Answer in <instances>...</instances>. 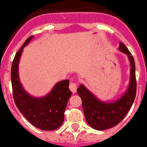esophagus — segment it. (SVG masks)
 <instances>
[{"mask_svg":"<svg viewBox=\"0 0 147 147\" xmlns=\"http://www.w3.org/2000/svg\"><path fill=\"white\" fill-rule=\"evenodd\" d=\"M69 88H70V91L73 92V93H75L77 92V86L76 83H70V86H69Z\"/></svg>","mask_w":147,"mask_h":147,"instance_id":"1","label":"esophagus"}]
</instances>
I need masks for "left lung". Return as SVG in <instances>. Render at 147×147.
Listing matches in <instances>:
<instances>
[{"instance_id": "left-lung-1", "label": "left lung", "mask_w": 147, "mask_h": 147, "mask_svg": "<svg viewBox=\"0 0 147 147\" xmlns=\"http://www.w3.org/2000/svg\"><path fill=\"white\" fill-rule=\"evenodd\" d=\"M118 50L127 56L131 67L128 86L119 98L112 101L101 100L83 83L80 84L77 89V93L82 99L86 121L91 127L97 131L107 130L120 123L133 105L136 96L134 59L121 42Z\"/></svg>"}]
</instances>
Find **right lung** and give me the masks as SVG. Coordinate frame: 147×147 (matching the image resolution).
<instances>
[{
  "instance_id": "1",
  "label": "right lung",
  "mask_w": 147,
  "mask_h": 147,
  "mask_svg": "<svg viewBox=\"0 0 147 147\" xmlns=\"http://www.w3.org/2000/svg\"><path fill=\"white\" fill-rule=\"evenodd\" d=\"M31 36L17 51L11 67L13 94L16 107L32 125L43 131H54L61 126L64 111L72 92L69 90V80L57 82L45 96L36 97L23 88L19 76V63L23 49L33 38Z\"/></svg>"
}]
</instances>
